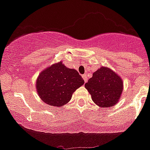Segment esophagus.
<instances>
[{"label": "esophagus", "mask_w": 150, "mask_h": 150, "mask_svg": "<svg viewBox=\"0 0 150 150\" xmlns=\"http://www.w3.org/2000/svg\"><path fill=\"white\" fill-rule=\"evenodd\" d=\"M82 78H83V79H84L85 82H87V80H88V77H87L86 75H82Z\"/></svg>", "instance_id": "1"}]
</instances>
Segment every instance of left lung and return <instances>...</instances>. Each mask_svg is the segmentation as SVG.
Instances as JSON below:
<instances>
[{"label": "left lung", "instance_id": "8db88e82", "mask_svg": "<svg viewBox=\"0 0 150 150\" xmlns=\"http://www.w3.org/2000/svg\"><path fill=\"white\" fill-rule=\"evenodd\" d=\"M85 87L96 105L110 107L120 100L123 91V81L113 70L101 67L93 74V77L88 80Z\"/></svg>", "mask_w": 150, "mask_h": 150}]
</instances>
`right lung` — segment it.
Listing matches in <instances>:
<instances>
[{
    "mask_svg": "<svg viewBox=\"0 0 150 150\" xmlns=\"http://www.w3.org/2000/svg\"><path fill=\"white\" fill-rule=\"evenodd\" d=\"M83 84L84 80L77 71L68 68L60 61L40 73L36 89L45 103L59 107L67 104L74 92Z\"/></svg>",
    "mask_w": 150,
    "mask_h": 150,
    "instance_id": "obj_1",
    "label": "right lung"
}]
</instances>
